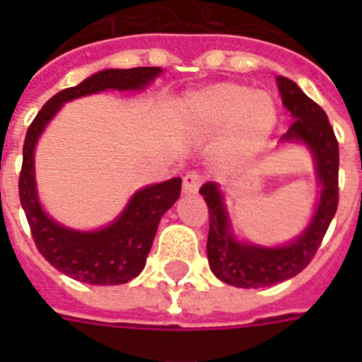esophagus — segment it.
<instances>
[{"mask_svg":"<svg viewBox=\"0 0 362 362\" xmlns=\"http://www.w3.org/2000/svg\"><path fill=\"white\" fill-rule=\"evenodd\" d=\"M201 184H203L201 175H197V173H187V175L184 176V182H182V189H184L186 195H193V193H197Z\"/></svg>","mask_w":362,"mask_h":362,"instance_id":"obj_1","label":"esophagus"}]
</instances>
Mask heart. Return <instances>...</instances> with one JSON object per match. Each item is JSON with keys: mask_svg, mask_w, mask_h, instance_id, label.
Returning a JSON list of instances; mask_svg holds the SVG:
<instances>
[{"mask_svg": "<svg viewBox=\"0 0 362 362\" xmlns=\"http://www.w3.org/2000/svg\"><path fill=\"white\" fill-rule=\"evenodd\" d=\"M186 115L189 124L204 133L226 125L221 148L227 153L261 146L278 120V109L269 93L252 92L238 82H221L192 93Z\"/></svg>", "mask_w": 362, "mask_h": 362, "instance_id": "obj_1", "label": "heart"}]
</instances>
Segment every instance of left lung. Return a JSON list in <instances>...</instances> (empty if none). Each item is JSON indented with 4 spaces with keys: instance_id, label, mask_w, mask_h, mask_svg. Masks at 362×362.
I'll use <instances>...</instances> for the list:
<instances>
[{
    "instance_id": "8db88e82",
    "label": "left lung",
    "mask_w": 362,
    "mask_h": 362,
    "mask_svg": "<svg viewBox=\"0 0 362 362\" xmlns=\"http://www.w3.org/2000/svg\"><path fill=\"white\" fill-rule=\"evenodd\" d=\"M281 101L293 115V124L281 141H303L314 152L321 201L308 229L281 247H261L235 240L226 206L216 184L201 187L209 204L210 231L206 240L210 269L221 281L237 287H267L297 276L314 259L338 209V141L325 110L286 76H278Z\"/></svg>"
}]
</instances>
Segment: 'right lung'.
Wrapping results in <instances>:
<instances>
[{
	"label": "right lung",
	"instance_id": "obj_1",
	"mask_svg": "<svg viewBox=\"0 0 362 362\" xmlns=\"http://www.w3.org/2000/svg\"><path fill=\"white\" fill-rule=\"evenodd\" d=\"M161 73L159 67L99 71L75 88H65L45 103L28 127L18 193L37 250L54 269L92 286L127 284L141 274L152 247L159 220L180 197V178L148 186L136 192L122 216L101 231L78 233L62 227L42 212L35 192L33 150L45 125L65 101L103 92L141 90Z\"/></svg>",
	"mask_w": 362,
	"mask_h": 362
}]
</instances>
